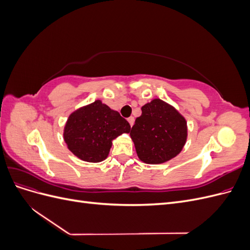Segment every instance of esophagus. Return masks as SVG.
Listing matches in <instances>:
<instances>
[{
    "label": "esophagus",
    "mask_w": 250,
    "mask_h": 250,
    "mask_svg": "<svg viewBox=\"0 0 250 250\" xmlns=\"http://www.w3.org/2000/svg\"><path fill=\"white\" fill-rule=\"evenodd\" d=\"M127 120H128V123H129V125L132 127V126H133V123H134V118H133V117H130V118H128Z\"/></svg>",
    "instance_id": "1"
}]
</instances>
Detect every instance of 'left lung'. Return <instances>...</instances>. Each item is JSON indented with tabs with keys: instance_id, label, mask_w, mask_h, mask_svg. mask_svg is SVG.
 <instances>
[{
	"instance_id": "obj_1",
	"label": "left lung",
	"mask_w": 250,
	"mask_h": 250,
	"mask_svg": "<svg viewBox=\"0 0 250 250\" xmlns=\"http://www.w3.org/2000/svg\"><path fill=\"white\" fill-rule=\"evenodd\" d=\"M130 138L143 163L164 164L177 156L186 145L187 120L173 105L155 98L142 106Z\"/></svg>"
}]
</instances>
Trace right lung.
<instances>
[{
  "label": "right lung",
  "instance_id": "obj_1",
  "mask_svg": "<svg viewBox=\"0 0 250 250\" xmlns=\"http://www.w3.org/2000/svg\"><path fill=\"white\" fill-rule=\"evenodd\" d=\"M129 131V123L117 110L96 100L71 113L63 128V140L81 161L100 163L108 156L112 141Z\"/></svg>",
  "mask_w": 250,
  "mask_h": 250
}]
</instances>
